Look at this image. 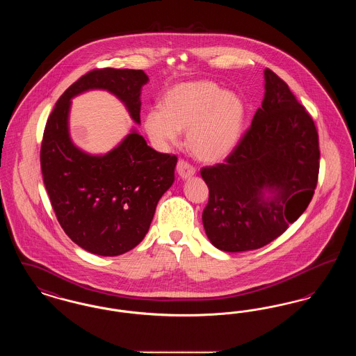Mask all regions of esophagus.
Wrapping results in <instances>:
<instances>
[{
  "instance_id": "esophagus-1",
  "label": "esophagus",
  "mask_w": 356,
  "mask_h": 356,
  "mask_svg": "<svg viewBox=\"0 0 356 356\" xmlns=\"http://www.w3.org/2000/svg\"><path fill=\"white\" fill-rule=\"evenodd\" d=\"M176 170L181 179H188L196 173V170L189 163H186V160H179Z\"/></svg>"
}]
</instances>
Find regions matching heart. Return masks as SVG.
Here are the masks:
<instances>
[{
    "label": "heart",
    "mask_w": 356,
    "mask_h": 356,
    "mask_svg": "<svg viewBox=\"0 0 356 356\" xmlns=\"http://www.w3.org/2000/svg\"><path fill=\"white\" fill-rule=\"evenodd\" d=\"M245 106L234 92L212 81H189L165 92L161 106L151 108L144 128L159 148L179 141L186 131L191 153L207 163L220 161L235 151L244 127Z\"/></svg>",
    "instance_id": "obj_1"
}]
</instances>
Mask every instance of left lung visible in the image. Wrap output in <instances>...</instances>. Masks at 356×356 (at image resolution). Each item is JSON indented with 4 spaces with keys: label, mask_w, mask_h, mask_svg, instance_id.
<instances>
[{
    "label": "left lung",
    "mask_w": 356,
    "mask_h": 356,
    "mask_svg": "<svg viewBox=\"0 0 356 356\" xmlns=\"http://www.w3.org/2000/svg\"><path fill=\"white\" fill-rule=\"evenodd\" d=\"M264 99L225 163L204 167L209 189L203 225L225 252L257 250L298 220L319 175V137L312 118L288 85L264 70Z\"/></svg>",
    "instance_id": "1"
}]
</instances>
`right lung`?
<instances>
[{
  "label": "right lung",
  "instance_id": "right-lung-1",
  "mask_svg": "<svg viewBox=\"0 0 356 356\" xmlns=\"http://www.w3.org/2000/svg\"><path fill=\"white\" fill-rule=\"evenodd\" d=\"M148 76L135 69L92 70L56 102L41 144V170L57 220L90 254L118 256L145 237L156 205L175 181V154L156 152L135 129L105 154H89L69 136L72 99L104 89L140 124V95Z\"/></svg>",
  "mask_w": 356,
  "mask_h": 356
}]
</instances>
